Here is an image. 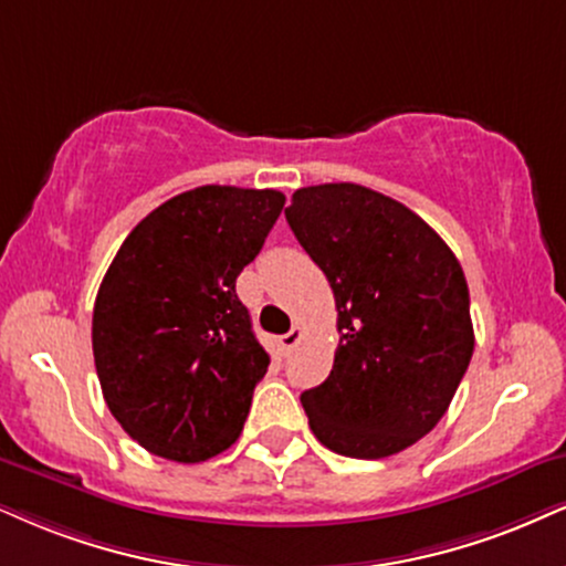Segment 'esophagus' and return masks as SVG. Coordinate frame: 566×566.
<instances>
[{"instance_id":"esophagus-1","label":"esophagus","mask_w":566,"mask_h":566,"mask_svg":"<svg viewBox=\"0 0 566 566\" xmlns=\"http://www.w3.org/2000/svg\"><path fill=\"white\" fill-rule=\"evenodd\" d=\"M302 338H304V331H302V327H291V331L289 333H285V336H281V346H283V352L285 354H291V352H294V348L298 346V344H302Z\"/></svg>"}]
</instances>
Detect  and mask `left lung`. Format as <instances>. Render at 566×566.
Here are the masks:
<instances>
[{
  "label": "left lung",
  "mask_w": 566,
  "mask_h": 566,
  "mask_svg": "<svg viewBox=\"0 0 566 566\" xmlns=\"http://www.w3.org/2000/svg\"><path fill=\"white\" fill-rule=\"evenodd\" d=\"M285 220L336 296L338 348L302 394L331 451L382 459L436 428L470 367L462 264L401 201L357 184L298 188Z\"/></svg>",
  "instance_id": "obj_1"
}]
</instances>
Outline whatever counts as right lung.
<instances>
[{
	"label": "right lung",
	"mask_w": 566,
	"mask_h": 566,
	"mask_svg": "<svg viewBox=\"0 0 566 566\" xmlns=\"http://www.w3.org/2000/svg\"><path fill=\"white\" fill-rule=\"evenodd\" d=\"M285 205L272 188L199 186L130 230L91 323L104 401L146 451L197 464L230 449L270 357L235 277Z\"/></svg>",
	"instance_id": "obj_1"
}]
</instances>
